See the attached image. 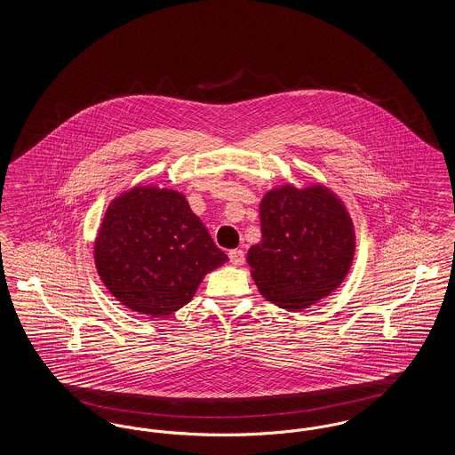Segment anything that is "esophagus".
Wrapping results in <instances>:
<instances>
[{"mask_svg":"<svg viewBox=\"0 0 455 455\" xmlns=\"http://www.w3.org/2000/svg\"><path fill=\"white\" fill-rule=\"evenodd\" d=\"M228 259L234 264V266H242L243 260H245V254L242 249H234L228 252Z\"/></svg>","mask_w":455,"mask_h":455,"instance_id":"34e87169","label":"esophagus"}]
</instances>
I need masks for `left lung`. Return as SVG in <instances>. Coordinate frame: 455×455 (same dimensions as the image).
<instances>
[{
  "label": "left lung",
  "instance_id": "left-lung-1",
  "mask_svg": "<svg viewBox=\"0 0 455 455\" xmlns=\"http://www.w3.org/2000/svg\"><path fill=\"white\" fill-rule=\"evenodd\" d=\"M259 243L247 252L260 295L286 310H302L332 293L355 256V227L343 201L321 184H290L266 193Z\"/></svg>",
  "mask_w": 455,
  "mask_h": 455
}]
</instances>
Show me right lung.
<instances>
[{
	"mask_svg": "<svg viewBox=\"0 0 455 455\" xmlns=\"http://www.w3.org/2000/svg\"><path fill=\"white\" fill-rule=\"evenodd\" d=\"M93 258L108 291L150 317L191 302L204 275L228 259L186 196L158 186H136L108 204Z\"/></svg>",
	"mask_w": 455,
	"mask_h": 455,
	"instance_id": "right-lung-1",
	"label": "right lung"
}]
</instances>
